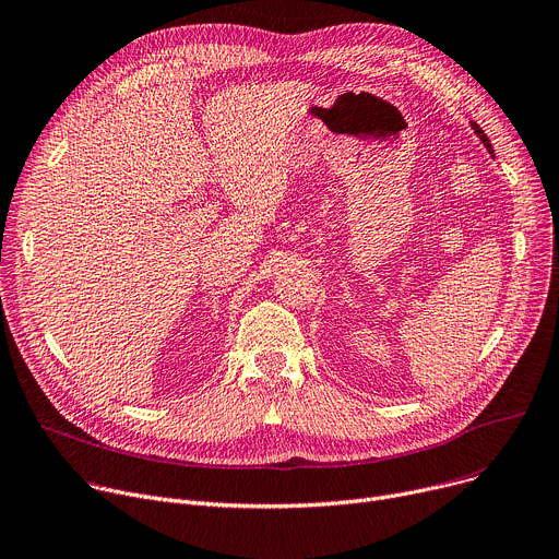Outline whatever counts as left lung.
I'll use <instances>...</instances> for the list:
<instances>
[{
    "label": "left lung",
    "instance_id": "1",
    "mask_svg": "<svg viewBox=\"0 0 559 559\" xmlns=\"http://www.w3.org/2000/svg\"><path fill=\"white\" fill-rule=\"evenodd\" d=\"M472 128H474V132L478 134V139L483 141V145H486V147H488V153H495V151H492V143H490V139H488V134H486V132H483V130H480V128H478L476 123H472Z\"/></svg>",
    "mask_w": 559,
    "mask_h": 559
}]
</instances>
